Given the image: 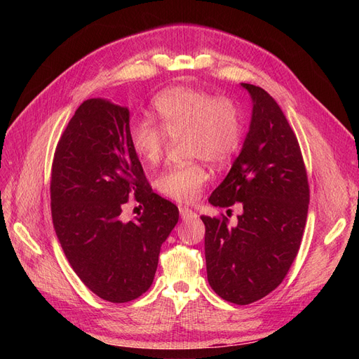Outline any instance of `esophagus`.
Returning <instances> with one entry per match:
<instances>
[{"instance_id": "esophagus-1", "label": "esophagus", "mask_w": 359, "mask_h": 359, "mask_svg": "<svg viewBox=\"0 0 359 359\" xmlns=\"http://www.w3.org/2000/svg\"><path fill=\"white\" fill-rule=\"evenodd\" d=\"M180 215L182 220H191V219H196L198 214L193 212L191 210L186 208V206H182V208H180Z\"/></svg>"}]
</instances>
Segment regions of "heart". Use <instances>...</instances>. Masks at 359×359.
<instances>
[{
  "label": "heart",
  "mask_w": 359,
  "mask_h": 359,
  "mask_svg": "<svg viewBox=\"0 0 359 359\" xmlns=\"http://www.w3.org/2000/svg\"><path fill=\"white\" fill-rule=\"evenodd\" d=\"M158 123L137 119L128 130L130 147L148 165H157L172 140H184L191 158H202L223 168L229 165L243 140V118L238 104L224 95H215L190 86H172L153 100ZM210 181V172L201 161L170 166L157 177V189L169 199L190 203L199 198Z\"/></svg>",
  "instance_id": "heart-1"
}]
</instances>
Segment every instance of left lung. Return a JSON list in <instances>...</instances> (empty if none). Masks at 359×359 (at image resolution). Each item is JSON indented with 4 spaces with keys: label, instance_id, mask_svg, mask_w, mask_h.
<instances>
[{
    "label": "left lung",
    "instance_id": "left-lung-1",
    "mask_svg": "<svg viewBox=\"0 0 359 359\" xmlns=\"http://www.w3.org/2000/svg\"><path fill=\"white\" fill-rule=\"evenodd\" d=\"M253 99L252 124L231 172L210 196L227 208L243 203L238 224L202 215L212 290L238 306L262 299L285 280L301 245L310 187L297 135L265 90L243 83Z\"/></svg>",
    "mask_w": 359,
    "mask_h": 359
}]
</instances>
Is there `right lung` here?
Returning a JSON list of instances; mask_svg holds the SVG:
<instances>
[{
	"instance_id": "right-lung-1",
	"label": "right lung",
	"mask_w": 359,
	"mask_h": 359,
	"mask_svg": "<svg viewBox=\"0 0 359 359\" xmlns=\"http://www.w3.org/2000/svg\"><path fill=\"white\" fill-rule=\"evenodd\" d=\"M128 109L85 100L64 130L50 170L57 236L82 283L109 302L139 298L153 285L160 247L178 223V208L151 189L130 147ZM128 197L143 212L121 220Z\"/></svg>"
}]
</instances>
